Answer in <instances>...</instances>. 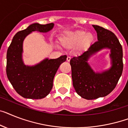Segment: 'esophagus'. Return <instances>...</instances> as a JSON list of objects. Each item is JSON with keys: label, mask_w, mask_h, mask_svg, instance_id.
I'll use <instances>...</instances> for the list:
<instances>
[{"label": "esophagus", "mask_w": 128, "mask_h": 128, "mask_svg": "<svg viewBox=\"0 0 128 128\" xmlns=\"http://www.w3.org/2000/svg\"><path fill=\"white\" fill-rule=\"evenodd\" d=\"M66 61H67V62H70V57H69V56L67 57V58H66Z\"/></svg>", "instance_id": "34e87169"}]
</instances>
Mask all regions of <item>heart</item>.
<instances>
[{
    "label": "heart",
    "instance_id": "heart-1",
    "mask_svg": "<svg viewBox=\"0 0 128 128\" xmlns=\"http://www.w3.org/2000/svg\"><path fill=\"white\" fill-rule=\"evenodd\" d=\"M94 40L93 34L84 30H78L67 32L60 39V43L65 49H71L77 46V49L82 51L89 47Z\"/></svg>",
    "mask_w": 128,
    "mask_h": 128
}]
</instances>
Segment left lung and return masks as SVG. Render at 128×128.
Wrapping results in <instances>:
<instances>
[{"label": "left lung", "mask_w": 128, "mask_h": 128, "mask_svg": "<svg viewBox=\"0 0 128 128\" xmlns=\"http://www.w3.org/2000/svg\"><path fill=\"white\" fill-rule=\"evenodd\" d=\"M98 33V41L81 56L70 60L72 84L76 92L82 98L95 100L107 96L113 90L122 74V45L114 34L99 25H93ZM103 48L111 49L112 66L109 70L96 74L87 62L89 57Z\"/></svg>", "instance_id": "1"}]
</instances>
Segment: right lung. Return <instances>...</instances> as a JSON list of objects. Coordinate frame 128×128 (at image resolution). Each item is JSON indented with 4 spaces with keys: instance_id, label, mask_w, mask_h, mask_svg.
I'll list each match as a JSON object with an SVG mask.
<instances>
[{
    "instance_id": "1",
    "label": "right lung",
    "mask_w": 128,
    "mask_h": 128,
    "mask_svg": "<svg viewBox=\"0 0 128 128\" xmlns=\"http://www.w3.org/2000/svg\"><path fill=\"white\" fill-rule=\"evenodd\" d=\"M53 23L33 24L20 30L14 36L6 54V74L17 93L28 99L39 100L49 94L58 68L66 60V56L57 59L43 60L35 66H26L22 61L23 42L32 31L46 32L54 27Z\"/></svg>"
}]
</instances>
